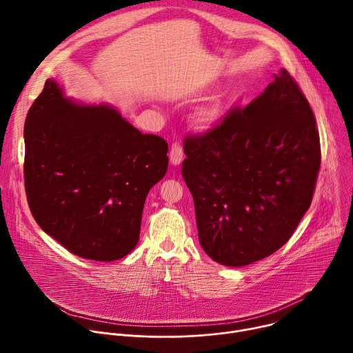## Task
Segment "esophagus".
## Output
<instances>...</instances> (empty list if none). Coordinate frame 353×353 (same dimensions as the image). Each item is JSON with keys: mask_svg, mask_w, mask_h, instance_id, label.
I'll return each instance as SVG.
<instances>
[{"mask_svg": "<svg viewBox=\"0 0 353 353\" xmlns=\"http://www.w3.org/2000/svg\"><path fill=\"white\" fill-rule=\"evenodd\" d=\"M183 162V148L179 142H174L170 148V163L179 166Z\"/></svg>", "mask_w": 353, "mask_h": 353, "instance_id": "34e87169", "label": "esophagus"}]
</instances>
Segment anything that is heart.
Instances as JSON below:
<instances>
[{
  "label": "heart",
  "instance_id": "heart-1",
  "mask_svg": "<svg viewBox=\"0 0 353 353\" xmlns=\"http://www.w3.org/2000/svg\"><path fill=\"white\" fill-rule=\"evenodd\" d=\"M225 113L226 105L223 102V99H214L210 103L198 108L194 112L191 121L201 131H211L221 124V121L225 117Z\"/></svg>",
  "mask_w": 353,
  "mask_h": 353
}]
</instances>
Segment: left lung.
<instances>
[{
    "instance_id": "8db88e82",
    "label": "left lung",
    "mask_w": 353,
    "mask_h": 353,
    "mask_svg": "<svg viewBox=\"0 0 353 353\" xmlns=\"http://www.w3.org/2000/svg\"><path fill=\"white\" fill-rule=\"evenodd\" d=\"M183 179L201 247L244 267L279 250L312 204L320 137L305 94L285 68L243 110L184 142Z\"/></svg>"
}]
</instances>
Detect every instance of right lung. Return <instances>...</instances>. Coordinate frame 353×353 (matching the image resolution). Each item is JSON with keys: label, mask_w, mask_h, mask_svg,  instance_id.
Wrapping results in <instances>:
<instances>
[{"label": "right lung", "mask_w": 353, "mask_h": 353, "mask_svg": "<svg viewBox=\"0 0 353 353\" xmlns=\"http://www.w3.org/2000/svg\"><path fill=\"white\" fill-rule=\"evenodd\" d=\"M25 188L37 225L72 254L116 261L139 240L145 199L168 170V142L119 109L65 96L50 78L26 116Z\"/></svg>", "instance_id": "right-lung-1"}]
</instances>
